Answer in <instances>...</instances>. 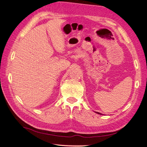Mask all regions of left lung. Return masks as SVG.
Wrapping results in <instances>:
<instances>
[{
  "instance_id": "1",
  "label": "left lung",
  "mask_w": 147,
  "mask_h": 147,
  "mask_svg": "<svg viewBox=\"0 0 147 147\" xmlns=\"http://www.w3.org/2000/svg\"><path fill=\"white\" fill-rule=\"evenodd\" d=\"M96 113H97V114H101L100 113H99V112H96Z\"/></svg>"
}]
</instances>
